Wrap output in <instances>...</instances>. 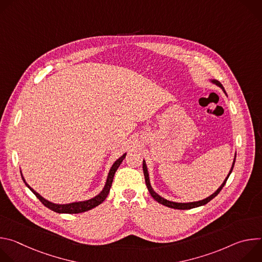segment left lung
Returning a JSON list of instances; mask_svg holds the SVG:
<instances>
[{"label": "left lung", "mask_w": 262, "mask_h": 262, "mask_svg": "<svg viewBox=\"0 0 262 262\" xmlns=\"http://www.w3.org/2000/svg\"><path fill=\"white\" fill-rule=\"evenodd\" d=\"M208 81H209L211 84H214V85H216L217 87H220V88L223 90V92L227 95L225 89H224V87L222 86V84H221L219 81H216V80H214V79H213V80H212V79H209ZM235 158H236V154L234 155V159H233V163H232V166H231V168H230V171H229L227 177H226L225 179H224L223 183L220 185V188H219L213 194H211L210 196L206 197V198L203 199V200L194 201V202H175V201H171V200L165 199L164 197H162L161 195H159V194L152 189V186H151V184H150V178H149V173H148L147 165H146L145 160H143V172H144V177H145V182H146V185H147V189H148L149 193H150V195L152 196V198H154L156 201H158L159 203H161V204H163V205H165V206H168V207H170V208H174V209H191V208H195V207H199V206L205 205V204L208 203L210 200H212V199L221 192V190L223 189V186L225 185V183H226V181H227L229 175L231 174V172H232V170H233L234 163H235Z\"/></svg>", "instance_id": "left-lung-1"}]
</instances>
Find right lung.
Returning <instances> with one entry per match:
<instances>
[{"mask_svg":"<svg viewBox=\"0 0 262 262\" xmlns=\"http://www.w3.org/2000/svg\"><path fill=\"white\" fill-rule=\"evenodd\" d=\"M125 157H126V152L123 154L119 159H117L114 162L113 165H112V167H111V169H110V171L107 173V177H106L104 186L102 188V190L100 191V193H98L93 198H90V199L84 200V201H74V202L65 203V204H59V203H54L52 201H49L46 198H43L40 194L37 193L34 189H32L31 186L27 183V181H26V179H25V177H24V175L21 173V170H20V175H21V178H23L25 184L30 189V191L37 198H38L41 201V203L45 206H47L48 208H50L53 211L58 212V213H80V212H84V211L90 210V209L98 206L100 203H102L104 201V199L106 198V196H107V194L110 192V189H111V186H112V182H113L114 174L117 171V169L119 168L120 164L122 163V161L124 160Z\"/></svg>","mask_w":262,"mask_h":262,"instance_id":"obj_1","label":"right lung"}]
</instances>
